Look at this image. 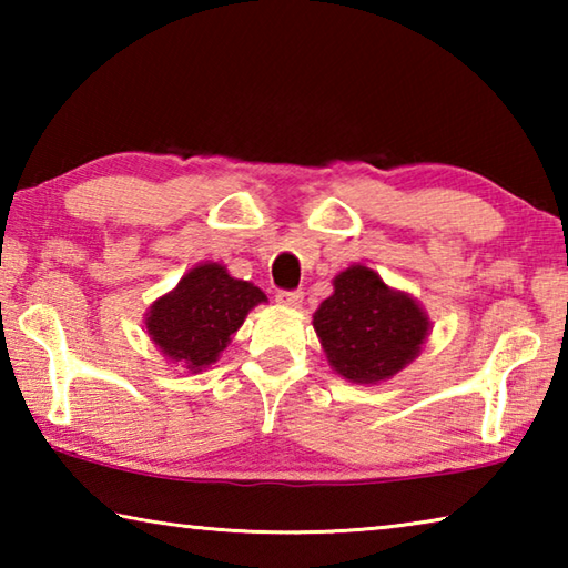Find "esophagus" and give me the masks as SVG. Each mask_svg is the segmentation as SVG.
I'll use <instances>...</instances> for the list:
<instances>
[{"instance_id":"1","label":"esophagus","mask_w":568,"mask_h":568,"mask_svg":"<svg viewBox=\"0 0 568 568\" xmlns=\"http://www.w3.org/2000/svg\"><path fill=\"white\" fill-rule=\"evenodd\" d=\"M275 301L285 307H297L303 303V291H277Z\"/></svg>"}]
</instances>
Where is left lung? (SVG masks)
<instances>
[{
    "instance_id": "obj_1",
    "label": "left lung",
    "mask_w": 568,
    "mask_h": 568,
    "mask_svg": "<svg viewBox=\"0 0 568 568\" xmlns=\"http://www.w3.org/2000/svg\"><path fill=\"white\" fill-rule=\"evenodd\" d=\"M313 328L335 373L353 383H378L416 358L430 323L408 293L393 291L371 267L351 265L335 275Z\"/></svg>"
}]
</instances>
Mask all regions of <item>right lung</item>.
Wrapping results in <instances>:
<instances>
[{
  "instance_id": "add662e5",
  "label": "right lung",
  "mask_w": 568,
  "mask_h": 568,
  "mask_svg": "<svg viewBox=\"0 0 568 568\" xmlns=\"http://www.w3.org/2000/svg\"><path fill=\"white\" fill-rule=\"evenodd\" d=\"M263 301L261 287L237 281L225 265L203 263L150 305L145 325L168 361L197 373L220 358L245 315Z\"/></svg>"
}]
</instances>
